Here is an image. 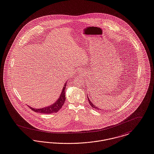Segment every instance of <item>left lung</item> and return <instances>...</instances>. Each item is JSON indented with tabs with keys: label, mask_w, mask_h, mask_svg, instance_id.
Returning <instances> with one entry per match:
<instances>
[{
	"label": "left lung",
	"mask_w": 154,
	"mask_h": 154,
	"mask_svg": "<svg viewBox=\"0 0 154 154\" xmlns=\"http://www.w3.org/2000/svg\"><path fill=\"white\" fill-rule=\"evenodd\" d=\"M88 101H89V104H90V105L92 107V108H94V109H97V110H101V109H100L99 108H98L97 106H95V105H94L92 103V102L89 100V99L88 98Z\"/></svg>",
	"instance_id": "1"
}]
</instances>
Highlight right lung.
<instances>
[{
	"label": "right lung",
	"mask_w": 154,
	"mask_h": 154,
	"mask_svg": "<svg viewBox=\"0 0 154 154\" xmlns=\"http://www.w3.org/2000/svg\"><path fill=\"white\" fill-rule=\"evenodd\" d=\"M66 84L65 83V85H63V89L62 91L61 94L59 96V97L58 98V99L56 100V102L53 103L52 105L48 106V107H45V108H42L41 109H36V108H33L30 106H29L30 108V109H31L32 111H35L36 112H39V113H46V114H49V113H56L63 106V105L65 103V88H66Z\"/></svg>",
	"instance_id": "add662e5"
}]
</instances>
